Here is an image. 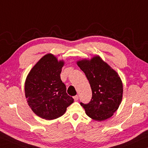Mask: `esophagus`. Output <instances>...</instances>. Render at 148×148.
<instances>
[{
	"label": "esophagus",
	"instance_id": "34e87169",
	"mask_svg": "<svg viewBox=\"0 0 148 148\" xmlns=\"http://www.w3.org/2000/svg\"><path fill=\"white\" fill-rule=\"evenodd\" d=\"M74 99L75 101H77V100H78V99H79L78 95H76V96H74Z\"/></svg>",
	"mask_w": 148,
	"mask_h": 148
}]
</instances>
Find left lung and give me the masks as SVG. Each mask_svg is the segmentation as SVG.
Returning a JSON list of instances; mask_svg holds the SVG:
<instances>
[{"label": "left lung", "mask_w": 148, "mask_h": 148, "mask_svg": "<svg viewBox=\"0 0 148 148\" xmlns=\"http://www.w3.org/2000/svg\"><path fill=\"white\" fill-rule=\"evenodd\" d=\"M89 82L92 91L91 101L80 102L89 117L103 121L118 109L123 96V84L119 75L99 56L77 62Z\"/></svg>", "instance_id": "1"}]
</instances>
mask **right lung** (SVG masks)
Instances as JSON below:
<instances>
[{
	"instance_id": "1",
	"label": "right lung",
	"mask_w": 148,
	"mask_h": 148,
	"mask_svg": "<svg viewBox=\"0 0 148 148\" xmlns=\"http://www.w3.org/2000/svg\"><path fill=\"white\" fill-rule=\"evenodd\" d=\"M64 62L51 54L44 56L27 77L25 92L27 102L37 116L51 120L62 116L74 99L66 93L60 74Z\"/></svg>"
}]
</instances>
